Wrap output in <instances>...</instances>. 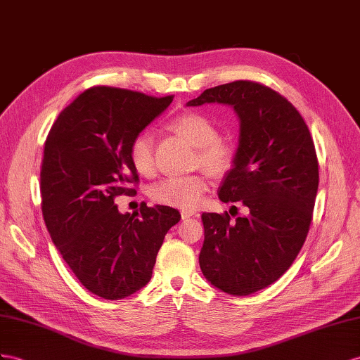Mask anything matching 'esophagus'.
<instances>
[{
	"label": "esophagus",
	"mask_w": 360,
	"mask_h": 360,
	"mask_svg": "<svg viewBox=\"0 0 360 360\" xmlns=\"http://www.w3.org/2000/svg\"><path fill=\"white\" fill-rule=\"evenodd\" d=\"M195 216H196L195 211H188V210H184L182 213H181V217H182V220L190 219V217H195Z\"/></svg>",
	"instance_id": "34e87169"
}]
</instances>
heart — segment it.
<instances>
[{
	"label": "heart",
	"mask_w": 360,
	"mask_h": 360,
	"mask_svg": "<svg viewBox=\"0 0 360 360\" xmlns=\"http://www.w3.org/2000/svg\"><path fill=\"white\" fill-rule=\"evenodd\" d=\"M169 131L176 134L184 141L196 147L193 164L202 167L213 178H224L231 172L236 162L234 146L219 136L216 123L202 112L188 110L173 117ZM129 161L134 170L144 178H150L156 172L155 144L150 134H138L129 146ZM208 190L204 174H190L182 178H167L150 188V198L160 205L181 210H195Z\"/></svg>",
	"instance_id": "heart-1"
}]
</instances>
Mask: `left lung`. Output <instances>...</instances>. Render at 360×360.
Segmentation results:
<instances>
[{
  "label": "left lung",
  "instance_id": "1",
  "mask_svg": "<svg viewBox=\"0 0 360 360\" xmlns=\"http://www.w3.org/2000/svg\"><path fill=\"white\" fill-rule=\"evenodd\" d=\"M204 103L231 105L240 118L236 162L219 198L240 200L246 216L202 213L199 264L217 289L246 297L278 280L306 242L319 182L316 150L297 108L259 82L210 88L187 105Z\"/></svg>",
  "mask_w": 360,
  "mask_h": 360
}]
</instances>
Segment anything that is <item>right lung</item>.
<instances>
[{"label": "right lung", "mask_w": 360, "mask_h": 360, "mask_svg": "<svg viewBox=\"0 0 360 360\" xmlns=\"http://www.w3.org/2000/svg\"><path fill=\"white\" fill-rule=\"evenodd\" d=\"M174 96L152 97L112 86L79 94L51 126L41 169L42 216L62 259L85 288L122 300L150 281L178 210L155 205L122 214L118 196L136 195L129 161L134 138Z\"/></svg>", "instance_id": "add662e5"}]
</instances>
